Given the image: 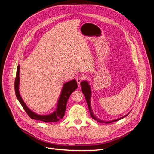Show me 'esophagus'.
<instances>
[{
  "label": "esophagus",
  "instance_id": "obj_1",
  "mask_svg": "<svg viewBox=\"0 0 154 154\" xmlns=\"http://www.w3.org/2000/svg\"><path fill=\"white\" fill-rule=\"evenodd\" d=\"M83 77H82V76H78L77 77V78H76V81H77V83H78V84L80 85V83L82 82V81L83 80Z\"/></svg>",
  "mask_w": 154,
  "mask_h": 154
}]
</instances>
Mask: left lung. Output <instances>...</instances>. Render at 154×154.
Returning <instances> with one entry per match:
<instances>
[{
    "instance_id": "left-lung-1",
    "label": "left lung",
    "mask_w": 154,
    "mask_h": 154,
    "mask_svg": "<svg viewBox=\"0 0 154 154\" xmlns=\"http://www.w3.org/2000/svg\"><path fill=\"white\" fill-rule=\"evenodd\" d=\"M80 85L82 86V91L83 93V94H84V96H85V99H86V101H87V105H88V110H89L90 114H91V117L92 118V119H94V120L97 121V122H98L99 123H112V122H116V121H118V120H119L121 119H122V118L126 117V116H127V115H128L129 113L127 114V115L123 116V117L120 118H118V119H114V120H111V121H107V122H106V121H103V120H101V119H99L96 115L94 114V113H93L92 109L91 102V93L92 92H91V88L89 83H88V82L87 80H83V81H82L81 82Z\"/></svg>"
}]
</instances>
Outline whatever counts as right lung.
Returning <instances> with one entry per match:
<instances>
[{"mask_svg": "<svg viewBox=\"0 0 154 154\" xmlns=\"http://www.w3.org/2000/svg\"><path fill=\"white\" fill-rule=\"evenodd\" d=\"M19 83H20V66L18 65L17 69V75L15 81V91L17 98L20 102V103L22 106L23 108L28 114L29 117L32 119L42 121L44 122H57L61 119L65 115V112L66 110L67 102L69 96H71L72 92L75 91L77 87L78 84L76 80H72L65 83L62 88L61 93L58 97V101L57 103V108L55 110L49 114L46 115H40L34 112H32L29 109L26 104L24 103V100H22V97L20 94L19 92Z\"/></svg>", "mask_w": 154, "mask_h": 154, "instance_id": "right-lung-1", "label": "right lung"}]
</instances>
